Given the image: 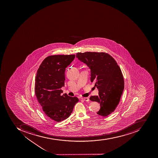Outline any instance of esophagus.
Returning a JSON list of instances; mask_svg holds the SVG:
<instances>
[{
    "instance_id": "1",
    "label": "esophagus",
    "mask_w": 158,
    "mask_h": 158,
    "mask_svg": "<svg viewBox=\"0 0 158 158\" xmlns=\"http://www.w3.org/2000/svg\"><path fill=\"white\" fill-rule=\"evenodd\" d=\"M82 100L84 101H86V102H89V98H82Z\"/></svg>"
}]
</instances>
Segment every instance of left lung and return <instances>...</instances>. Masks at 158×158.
Masks as SVG:
<instances>
[{
    "label": "left lung",
    "instance_id": "8db88e82",
    "mask_svg": "<svg viewBox=\"0 0 158 158\" xmlns=\"http://www.w3.org/2000/svg\"><path fill=\"white\" fill-rule=\"evenodd\" d=\"M76 58L90 69V81L97 87L98 95L91 96L90 100L100 104L97 114L107 116L118 106L124 89L121 69L113 57L107 53H78Z\"/></svg>",
    "mask_w": 158,
    "mask_h": 158
}]
</instances>
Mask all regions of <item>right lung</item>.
Here are the masks:
<instances>
[{"instance_id":"obj_1","label":"right lung","mask_w":158,"mask_h":158,"mask_svg":"<svg viewBox=\"0 0 158 158\" xmlns=\"http://www.w3.org/2000/svg\"><path fill=\"white\" fill-rule=\"evenodd\" d=\"M75 55H54L42 62L37 71L35 92L45 115L56 122L70 116L79 99L63 94L65 69L74 60Z\"/></svg>"}]
</instances>
